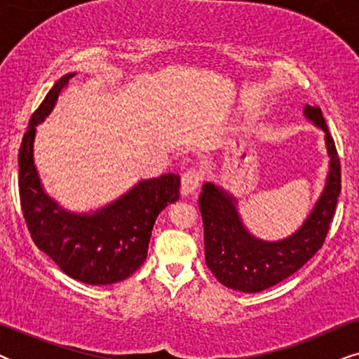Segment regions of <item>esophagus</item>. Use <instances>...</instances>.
<instances>
[{
	"label": "esophagus",
	"instance_id": "esophagus-1",
	"mask_svg": "<svg viewBox=\"0 0 359 359\" xmlns=\"http://www.w3.org/2000/svg\"><path fill=\"white\" fill-rule=\"evenodd\" d=\"M201 181H203V175L196 170H189L181 176V191H183L184 196L194 194L198 188L201 186Z\"/></svg>",
	"mask_w": 359,
	"mask_h": 359
}]
</instances>
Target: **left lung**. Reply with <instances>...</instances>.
<instances>
[{
    "mask_svg": "<svg viewBox=\"0 0 359 359\" xmlns=\"http://www.w3.org/2000/svg\"><path fill=\"white\" fill-rule=\"evenodd\" d=\"M307 122L323 132L328 155L325 184L301 227L279 240H263L250 232L238 210V199L222 186L203 184L199 210L204 225L205 263L224 286L240 292H259L301 269L327 237L341 191L340 160L322 111L302 109Z\"/></svg>",
    "mask_w": 359,
    "mask_h": 359,
    "instance_id": "obj_1",
    "label": "left lung"
}]
</instances>
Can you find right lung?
Returning <instances> with one entry per match:
<instances>
[{"mask_svg": "<svg viewBox=\"0 0 359 359\" xmlns=\"http://www.w3.org/2000/svg\"><path fill=\"white\" fill-rule=\"evenodd\" d=\"M76 72L58 78L34 112L19 150V194L34 243L67 276L91 286L124 281L142 266L158 214L180 199V175L140 180L95 210L73 212L43 188L34 161L37 126L50 116Z\"/></svg>", "mask_w": 359, "mask_h": 359, "instance_id": "right-lung-1", "label": "right lung"}]
</instances>
